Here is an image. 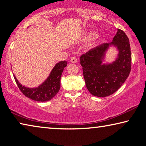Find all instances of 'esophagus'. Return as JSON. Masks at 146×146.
I'll return each mask as SVG.
<instances>
[{"label":"esophagus","mask_w":146,"mask_h":146,"mask_svg":"<svg viewBox=\"0 0 146 146\" xmlns=\"http://www.w3.org/2000/svg\"><path fill=\"white\" fill-rule=\"evenodd\" d=\"M70 61L71 63L73 64H75L77 62V58H76L75 56H73V57H71L70 59Z\"/></svg>","instance_id":"34e87169"}]
</instances>
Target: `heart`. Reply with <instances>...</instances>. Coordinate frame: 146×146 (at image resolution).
<instances>
[{"label": "heart", "mask_w": 146, "mask_h": 146, "mask_svg": "<svg viewBox=\"0 0 146 146\" xmlns=\"http://www.w3.org/2000/svg\"><path fill=\"white\" fill-rule=\"evenodd\" d=\"M96 36H97V33L95 32L90 31L83 35L82 36V40L84 42H90L93 40Z\"/></svg>", "instance_id": "obj_1"}]
</instances>
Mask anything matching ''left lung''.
<instances>
[{
  "label": "left lung",
  "instance_id": "left-lung-1",
  "mask_svg": "<svg viewBox=\"0 0 146 146\" xmlns=\"http://www.w3.org/2000/svg\"><path fill=\"white\" fill-rule=\"evenodd\" d=\"M111 46L119 51L112 63H103L105 53ZM86 88L91 95L106 97L116 92L129 75L131 53L129 38L122 30L118 29L110 43H104L90 49L80 56Z\"/></svg>",
  "mask_w": 146,
  "mask_h": 146
}]
</instances>
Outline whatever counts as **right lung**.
Segmentation results:
<instances>
[{
    "label": "right lung",
    "mask_w": 146,
    "mask_h": 146,
    "mask_svg": "<svg viewBox=\"0 0 146 146\" xmlns=\"http://www.w3.org/2000/svg\"><path fill=\"white\" fill-rule=\"evenodd\" d=\"M67 61L56 63L46 80L36 88H27L22 85L13 75L20 90L26 97L38 102H46L55 97L60 88V78L64 69L67 66Z\"/></svg>",
    "instance_id": "obj_1"
}]
</instances>
